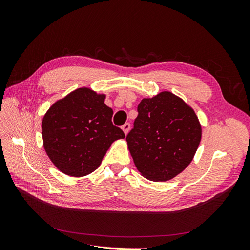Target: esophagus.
<instances>
[{"instance_id": "esophagus-1", "label": "esophagus", "mask_w": 250, "mask_h": 250, "mask_svg": "<svg viewBox=\"0 0 250 250\" xmlns=\"http://www.w3.org/2000/svg\"><path fill=\"white\" fill-rule=\"evenodd\" d=\"M122 129H123L124 133L127 134L128 132H129V130H130V124H129V123H125V124L122 126Z\"/></svg>"}]
</instances>
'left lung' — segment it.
Here are the masks:
<instances>
[{
    "label": "left lung",
    "mask_w": 250,
    "mask_h": 250,
    "mask_svg": "<svg viewBox=\"0 0 250 250\" xmlns=\"http://www.w3.org/2000/svg\"><path fill=\"white\" fill-rule=\"evenodd\" d=\"M127 134L128 149L144 177L167 181L183 172L198 149L201 125L194 109L170 92L144 98Z\"/></svg>",
    "instance_id": "1"
}]
</instances>
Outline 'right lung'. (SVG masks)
Here are the masks:
<instances>
[{
	"instance_id": "right-lung-1",
	"label": "right lung",
	"mask_w": 250,
	"mask_h": 250,
	"mask_svg": "<svg viewBox=\"0 0 250 250\" xmlns=\"http://www.w3.org/2000/svg\"><path fill=\"white\" fill-rule=\"evenodd\" d=\"M104 100V94L80 87L56 101L43 116V148L66 175L82 177L94 172L111 144L125 138L112 124L113 111Z\"/></svg>"
}]
</instances>
